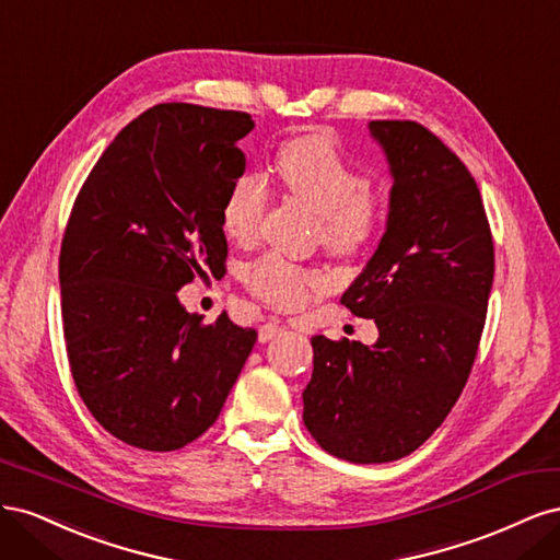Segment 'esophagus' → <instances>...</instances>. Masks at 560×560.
Here are the masks:
<instances>
[{
  "mask_svg": "<svg viewBox=\"0 0 560 560\" xmlns=\"http://www.w3.org/2000/svg\"><path fill=\"white\" fill-rule=\"evenodd\" d=\"M282 331H284V325H280L278 319H268V322H264L261 329H259V341L266 343V341H270V338L280 336Z\"/></svg>",
  "mask_w": 560,
  "mask_h": 560,
  "instance_id": "1",
  "label": "esophagus"
}]
</instances>
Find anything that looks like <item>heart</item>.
Here are the masks:
<instances>
[{
  "instance_id": "obj_1",
  "label": "heart",
  "mask_w": 560,
  "mask_h": 560,
  "mask_svg": "<svg viewBox=\"0 0 560 560\" xmlns=\"http://www.w3.org/2000/svg\"><path fill=\"white\" fill-rule=\"evenodd\" d=\"M276 167L290 198L319 217V241L336 257H358L378 238L387 222V194L369 184L362 167L350 161L331 132L308 130L287 140L278 151ZM268 208L270 189L264 177L235 179L222 206V226L229 238L252 245L261 235ZM245 284L268 306L296 311L313 294L327 292L329 278L280 254H264L247 268Z\"/></svg>"
}]
</instances>
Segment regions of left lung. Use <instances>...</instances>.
Instances as JSON below:
<instances>
[{"instance_id": "obj_1", "label": "left lung", "mask_w": 560, "mask_h": 560, "mask_svg": "<svg viewBox=\"0 0 560 560\" xmlns=\"http://www.w3.org/2000/svg\"><path fill=\"white\" fill-rule=\"evenodd\" d=\"M393 165L383 241L341 303L378 341L313 336L303 422L348 463H393L425 444L479 352L495 273L493 233L467 165L416 121H371Z\"/></svg>"}]
</instances>
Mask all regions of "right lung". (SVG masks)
Listing matches in <instances>:
<instances>
[{"mask_svg": "<svg viewBox=\"0 0 560 560\" xmlns=\"http://www.w3.org/2000/svg\"><path fill=\"white\" fill-rule=\"evenodd\" d=\"M247 112L163 103L130 121L77 194L60 245L67 360L109 434L177 451L208 432L257 343L177 292L226 268L222 206L245 173Z\"/></svg>", "mask_w": 560, "mask_h": 560, "instance_id": "obj_1", "label": "right lung"}]
</instances>
